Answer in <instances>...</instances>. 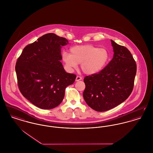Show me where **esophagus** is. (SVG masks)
<instances>
[{
    "label": "esophagus",
    "mask_w": 153,
    "mask_h": 153,
    "mask_svg": "<svg viewBox=\"0 0 153 153\" xmlns=\"http://www.w3.org/2000/svg\"><path fill=\"white\" fill-rule=\"evenodd\" d=\"M82 80V77H81V76H77L76 77V81H80V80Z\"/></svg>",
    "instance_id": "obj_1"
}]
</instances>
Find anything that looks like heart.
<instances>
[{"instance_id":"obj_1","label":"heart","mask_w":153,"mask_h":153,"mask_svg":"<svg viewBox=\"0 0 153 153\" xmlns=\"http://www.w3.org/2000/svg\"><path fill=\"white\" fill-rule=\"evenodd\" d=\"M66 69L69 72L76 70L81 63L82 71L87 74L100 72L109 59L108 50L91 45H76L69 50V54L64 51L61 55Z\"/></svg>"}]
</instances>
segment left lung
Instances as JSON below:
<instances>
[{"mask_svg": "<svg viewBox=\"0 0 153 153\" xmlns=\"http://www.w3.org/2000/svg\"><path fill=\"white\" fill-rule=\"evenodd\" d=\"M114 55L100 72L85 76L83 97L87 104L97 111L116 107L131 95L134 86L136 63L126 47L111 40Z\"/></svg>", "mask_w": 153, "mask_h": 153, "instance_id": "left-lung-1", "label": "left lung"}]
</instances>
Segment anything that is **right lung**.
<instances>
[{
	"label": "right lung",
	"mask_w": 153,
	"mask_h": 153,
	"mask_svg": "<svg viewBox=\"0 0 153 153\" xmlns=\"http://www.w3.org/2000/svg\"><path fill=\"white\" fill-rule=\"evenodd\" d=\"M68 40L50 33L27 45L18 57L16 72L19 90L37 108L51 109L63 100L67 86L76 75L65 72L60 61Z\"/></svg>",
	"instance_id": "right-lung-1"
}]
</instances>
